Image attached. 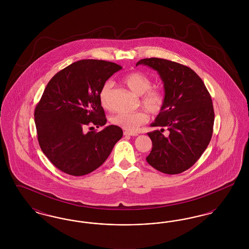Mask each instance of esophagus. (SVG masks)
<instances>
[{"instance_id":"esophagus-1","label":"esophagus","mask_w":249,"mask_h":249,"mask_svg":"<svg viewBox=\"0 0 249 249\" xmlns=\"http://www.w3.org/2000/svg\"><path fill=\"white\" fill-rule=\"evenodd\" d=\"M124 135H130V136H137L138 133L137 132H132V131H128V130H125L124 131Z\"/></svg>"}]
</instances>
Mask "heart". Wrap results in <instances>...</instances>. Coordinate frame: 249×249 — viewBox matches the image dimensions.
<instances>
[{
    "label": "heart",
    "instance_id": "heart-1",
    "mask_svg": "<svg viewBox=\"0 0 249 249\" xmlns=\"http://www.w3.org/2000/svg\"><path fill=\"white\" fill-rule=\"evenodd\" d=\"M123 82L136 95L141 97V103L149 112L153 114H159L162 111L165 105V96L160 89L152 88L151 79L141 71H132L127 74ZM111 89L112 83L108 81L104 84L101 89L99 100L101 106L105 109H111ZM149 117L144 111L135 112H121L114 115L111 118L112 124L119 126L120 128L130 131L137 130L140 126L145 124Z\"/></svg>",
    "mask_w": 249,
    "mask_h": 249
}]
</instances>
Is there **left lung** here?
<instances>
[{
    "instance_id": "1",
    "label": "left lung",
    "mask_w": 249,
    "mask_h": 249,
    "mask_svg": "<svg viewBox=\"0 0 249 249\" xmlns=\"http://www.w3.org/2000/svg\"><path fill=\"white\" fill-rule=\"evenodd\" d=\"M159 72L163 81L165 105L151 124L161 130L148 132L152 150L146 161L167 175L190 169L201 157L213 134V102L201 77L190 67L168 59L139 60ZM170 131L165 138L162 132Z\"/></svg>"
}]
</instances>
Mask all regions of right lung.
<instances>
[{
    "label": "right lung",
    "instance_id": "add662e5",
    "mask_svg": "<svg viewBox=\"0 0 249 249\" xmlns=\"http://www.w3.org/2000/svg\"><path fill=\"white\" fill-rule=\"evenodd\" d=\"M122 67L99 59H81L57 72L35 110L37 138L51 163L61 172L81 177L107 160L123 131L116 125L99 132L84 128L107 123L99 94L107 79Z\"/></svg>",
    "mask_w": 249,
    "mask_h": 249
}]
</instances>
